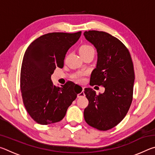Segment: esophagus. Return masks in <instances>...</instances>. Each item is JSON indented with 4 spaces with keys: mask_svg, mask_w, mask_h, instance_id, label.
<instances>
[{
    "mask_svg": "<svg viewBox=\"0 0 155 155\" xmlns=\"http://www.w3.org/2000/svg\"><path fill=\"white\" fill-rule=\"evenodd\" d=\"M83 91H84V88L83 87V89H82V91H81V93H79V94H78V95H77V97H78V98H80V97H83V96H85V94H84Z\"/></svg>",
    "mask_w": 155,
    "mask_h": 155,
    "instance_id": "1",
    "label": "esophagus"
}]
</instances>
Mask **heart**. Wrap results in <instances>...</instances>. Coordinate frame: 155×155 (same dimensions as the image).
<instances>
[{"label": "heart", "instance_id": "b5f03b06", "mask_svg": "<svg viewBox=\"0 0 155 155\" xmlns=\"http://www.w3.org/2000/svg\"><path fill=\"white\" fill-rule=\"evenodd\" d=\"M79 51H80L81 54H83L85 53H88V52H94V49L91 46L88 45V44H85V45H83L81 46ZM83 75L84 74H82V73H80V74H77L74 75V77H73V78H74V80L77 81V82H83Z\"/></svg>", "mask_w": 155, "mask_h": 155}]
</instances>
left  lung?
I'll return each instance as SVG.
<instances>
[{
  "label": "left lung",
  "instance_id": "1",
  "mask_svg": "<svg viewBox=\"0 0 155 155\" xmlns=\"http://www.w3.org/2000/svg\"><path fill=\"white\" fill-rule=\"evenodd\" d=\"M84 35L98 52L90 85L105 88L98 95L91 88L85 89L89 104L84 110V118L91 127L107 130L124 119L130 107L135 81L133 64L124 44L108 33L88 31Z\"/></svg>",
  "mask_w": 155,
  "mask_h": 155
}]
</instances>
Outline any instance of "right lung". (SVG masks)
<instances>
[{
  "label": "right lung",
  "instance_id": "1",
  "mask_svg": "<svg viewBox=\"0 0 155 155\" xmlns=\"http://www.w3.org/2000/svg\"><path fill=\"white\" fill-rule=\"evenodd\" d=\"M81 31L74 33H50L31 43L23 57L20 90L26 109L40 124L58 122L77 96L75 84L70 81L61 87L53 85L51 75L64 67L68 49L77 42Z\"/></svg>",
  "mask_w": 155,
  "mask_h": 155
}]
</instances>
